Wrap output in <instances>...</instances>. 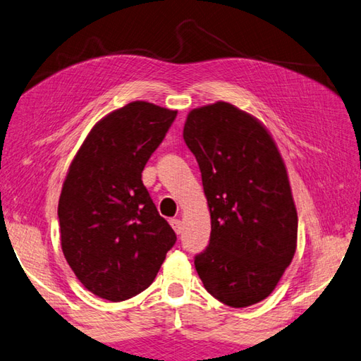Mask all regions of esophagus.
Returning a JSON list of instances; mask_svg holds the SVG:
<instances>
[{"mask_svg": "<svg viewBox=\"0 0 361 361\" xmlns=\"http://www.w3.org/2000/svg\"><path fill=\"white\" fill-rule=\"evenodd\" d=\"M171 225H172V228L175 230L176 235H180L181 230H183V228H181V221H180V219H172Z\"/></svg>", "mask_w": 361, "mask_h": 361, "instance_id": "34e87169", "label": "esophagus"}]
</instances>
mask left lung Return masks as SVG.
I'll return each instance as SVG.
<instances>
[{"mask_svg":"<svg viewBox=\"0 0 361 361\" xmlns=\"http://www.w3.org/2000/svg\"><path fill=\"white\" fill-rule=\"evenodd\" d=\"M183 137L202 172L211 214L195 257L207 291L233 308L269 295L298 247V211L271 133L249 112L217 102L188 114Z\"/></svg>","mask_w":361,"mask_h":361,"instance_id":"left-lung-1","label":"left lung"}]
</instances>
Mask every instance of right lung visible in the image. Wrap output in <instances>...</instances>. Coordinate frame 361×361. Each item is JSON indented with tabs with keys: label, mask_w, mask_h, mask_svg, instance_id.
I'll return each instance as SVG.
<instances>
[{
	"label": "right lung",
	"mask_w": 361,
	"mask_h": 361,
	"mask_svg": "<svg viewBox=\"0 0 361 361\" xmlns=\"http://www.w3.org/2000/svg\"><path fill=\"white\" fill-rule=\"evenodd\" d=\"M176 111L131 102L94 125L63 180L58 217L68 266L92 294L122 302L153 283L176 235L142 171Z\"/></svg>",
	"instance_id": "add662e5"
}]
</instances>
